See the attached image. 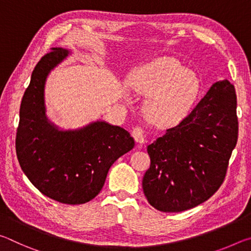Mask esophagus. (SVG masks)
<instances>
[{"instance_id":"obj_1","label":"esophagus","mask_w":251,"mask_h":251,"mask_svg":"<svg viewBox=\"0 0 251 251\" xmlns=\"http://www.w3.org/2000/svg\"><path fill=\"white\" fill-rule=\"evenodd\" d=\"M131 135H133V137L137 143L139 144L145 143V134H144V130L141 128V127H135V128L131 130Z\"/></svg>"}]
</instances>
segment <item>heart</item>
Wrapping results in <instances>:
<instances>
[{"label": "heart", "mask_w": 251, "mask_h": 251, "mask_svg": "<svg viewBox=\"0 0 251 251\" xmlns=\"http://www.w3.org/2000/svg\"><path fill=\"white\" fill-rule=\"evenodd\" d=\"M130 85L139 94L150 96L145 115L160 127L176 125L187 116L201 93V80L177 59L160 57L135 71Z\"/></svg>", "instance_id": "b5f03b06"}]
</instances>
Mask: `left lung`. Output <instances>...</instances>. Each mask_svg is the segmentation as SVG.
<instances>
[{"instance_id":"1","label":"left lung","mask_w":251,"mask_h":251,"mask_svg":"<svg viewBox=\"0 0 251 251\" xmlns=\"http://www.w3.org/2000/svg\"><path fill=\"white\" fill-rule=\"evenodd\" d=\"M236 108L235 86L218 80L179 124L147 146L151 167L143 190L152 207L184 211L217 192L237 144Z\"/></svg>"}]
</instances>
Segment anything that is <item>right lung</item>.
I'll return each instance as SVG.
<instances>
[{"mask_svg": "<svg viewBox=\"0 0 251 251\" xmlns=\"http://www.w3.org/2000/svg\"><path fill=\"white\" fill-rule=\"evenodd\" d=\"M67 55V50L52 49L34 69L21 103L15 150L21 168L42 194L62 203L79 205L100 194L110 166L135 142L128 131L105 122L59 130L48 121L45 80Z\"/></svg>", "mask_w": 251, "mask_h": 251, "instance_id": "add662e5", "label": "right lung"}]
</instances>
